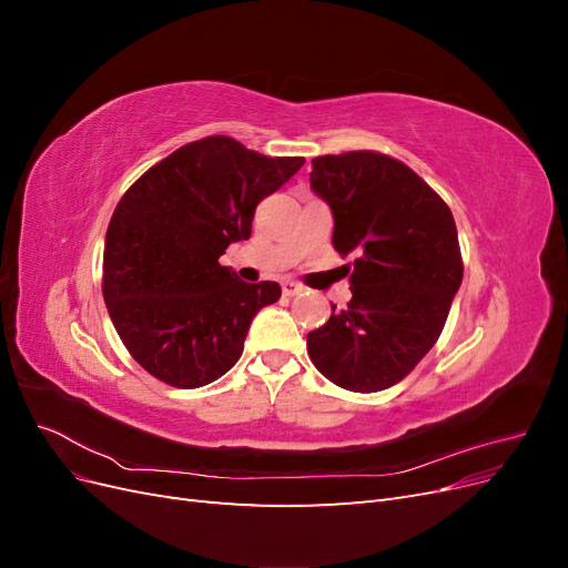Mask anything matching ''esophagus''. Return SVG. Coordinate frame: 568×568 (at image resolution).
Segmentation results:
<instances>
[{
    "mask_svg": "<svg viewBox=\"0 0 568 568\" xmlns=\"http://www.w3.org/2000/svg\"><path fill=\"white\" fill-rule=\"evenodd\" d=\"M282 291H284V296H298V294H303V286L294 280H284Z\"/></svg>",
    "mask_w": 568,
    "mask_h": 568,
    "instance_id": "34e87169",
    "label": "esophagus"
}]
</instances>
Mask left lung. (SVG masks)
Masks as SVG:
<instances>
[{"instance_id":"1","label":"left lung","mask_w":568,"mask_h":568,"mask_svg":"<svg viewBox=\"0 0 568 568\" xmlns=\"http://www.w3.org/2000/svg\"><path fill=\"white\" fill-rule=\"evenodd\" d=\"M313 192L334 215L332 244L357 251L353 298L307 334L313 365L332 384L384 390L434 348L462 284L455 217L415 170L374 151L313 161Z\"/></svg>"}]
</instances>
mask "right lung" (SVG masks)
<instances>
[{
    "label": "right lung",
    "instance_id": "1",
    "mask_svg": "<svg viewBox=\"0 0 568 568\" xmlns=\"http://www.w3.org/2000/svg\"><path fill=\"white\" fill-rule=\"evenodd\" d=\"M305 159H270L205 136L149 168L115 205L104 246V301L130 355L156 379L199 388L242 357L277 282L246 284L220 255L251 236L255 205Z\"/></svg>",
    "mask_w": 568,
    "mask_h": 568
}]
</instances>
